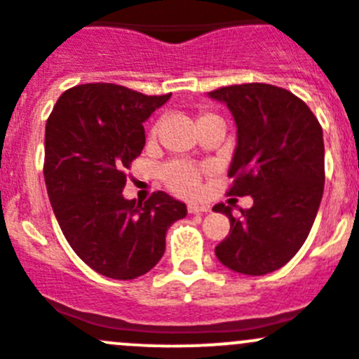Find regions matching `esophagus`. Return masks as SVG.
Listing matches in <instances>:
<instances>
[{
  "label": "esophagus",
  "mask_w": 359,
  "mask_h": 359,
  "mask_svg": "<svg viewBox=\"0 0 359 359\" xmlns=\"http://www.w3.org/2000/svg\"><path fill=\"white\" fill-rule=\"evenodd\" d=\"M210 210L208 205H198V203H189L187 205V212L189 214H205V212Z\"/></svg>",
  "instance_id": "1"
}]
</instances>
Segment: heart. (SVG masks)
I'll use <instances>...</instances> for the list:
<instances>
[{"label": "heart", "mask_w": 359, "mask_h": 359, "mask_svg": "<svg viewBox=\"0 0 359 359\" xmlns=\"http://www.w3.org/2000/svg\"><path fill=\"white\" fill-rule=\"evenodd\" d=\"M210 119H219L214 114H201L198 117V124L205 123V121ZM159 133V123H156L151 130V137L154 138ZM163 182L166 184L170 191H173L175 194L180 196H193L198 191V184H200V170L193 165H187V163H170L163 168L161 172Z\"/></svg>", "instance_id": "heart-1"}]
</instances>
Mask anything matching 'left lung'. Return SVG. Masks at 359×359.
Segmentation results:
<instances>
[{
  "mask_svg": "<svg viewBox=\"0 0 359 359\" xmlns=\"http://www.w3.org/2000/svg\"><path fill=\"white\" fill-rule=\"evenodd\" d=\"M226 103L236 124L228 194L252 196V207L229 219V235L215 247L224 266L264 276L287 263L311 233L325 189L323 128L293 93L270 83H240L208 93Z\"/></svg>",
  "mask_w": 359,
  "mask_h": 359,
  "instance_id": "8db88e82",
  "label": "left lung"
}]
</instances>
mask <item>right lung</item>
I'll list each match as a JSON object with an SVG mask.
<instances>
[{
  "mask_svg": "<svg viewBox=\"0 0 359 359\" xmlns=\"http://www.w3.org/2000/svg\"><path fill=\"white\" fill-rule=\"evenodd\" d=\"M117 83H82L59 96L45 126L43 177L62 235L95 272L117 280L147 273L165 254L182 201L158 191L126 200V170L145 145L144 123L170 100Z\"/></svg>",
  "mask_w": 359,
  "mask_h": 359,
  "instance_id": "right-lung-1",
  "label": "right lung"
}]
</instances>
